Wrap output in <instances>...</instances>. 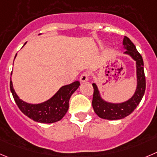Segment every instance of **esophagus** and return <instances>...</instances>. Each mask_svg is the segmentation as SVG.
<instances>
[{
  "label": "esophagus",
  "instance_id": "obj_1",
  "mask_svg": "<svg viewBox=\"0 0 157 157\" xmlns=\"http://www.w3.org/2000/svg\"><path fill=\"white\" fill-rule=\"evenodd\" d=\"M89 74L88 72H83L82 74L80 76V81L82 82H86L89 80Z\"/></svg>",
  "mask_w": 157,
  "mask_h": 157
}]
</instances>
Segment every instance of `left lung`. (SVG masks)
<instances>
[{"instance_id":"left-lung-1","label":"left lung","mask_w":157,"mask_h":157,"mask_svg":"<svg viewBox=\"0 0 157 157\" xmlns=\"http://www.w3.org/2000/svg\"><path fill=\"white\" fill-rule=\"evenodd\" d=\"M123 48L126 50L124 54L129 55L136 61V66L137 86L135 93L127 101L120 103L109 102L102 98L98 91V86L95 83L92 84L94 89L92 107L95 113L100 118L109 120L121 119L126 117L134 111L137 105L140 104L146 90V78L143 68V60L141 55L136 50V48L129 38L124 37L122 41Z\"/></svg>"}]
</instances>
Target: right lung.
<instances>
[{
    "instance_id": "1",
    "label": "right lung",
    "mask_w": 157,
    "mask_h": 157,
    "mask_svg": "<svg viewBox=\"0 0 157 157\" xmlns=\"http://www.w3.org/2000/svg\"><path fill=\"white\" fill-rule=\"evenodd\" d=\"M26 43L25 42V44ZM79 86V82L75 81L71 84L61 87L52 98L45 102L38 104H31L28 103L19 98L13 87L11 78L10 82V92L21 111L30 119L41 123H53L61 120L68 112V102L71 95L77 90Z\"/></svg>"
}]
</instances>
